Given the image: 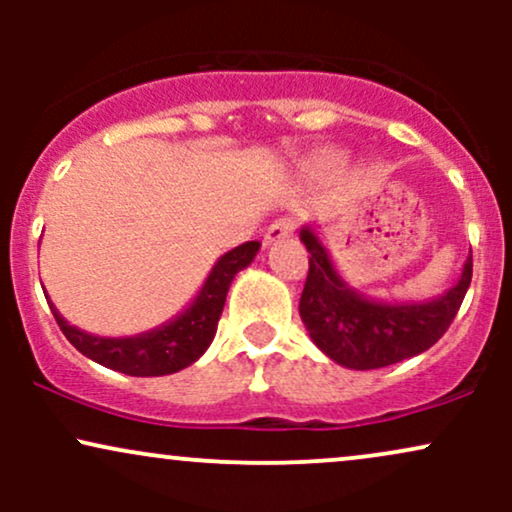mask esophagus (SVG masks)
<instances>
[{
    "label": "esophagus",
    "mask_w": 512,
    "mask_h": 512,
    "mask_svg": "<svg viewBox=\"0 0 512 512\" xmlns=\"http://www.w3.org/2000/svg\"><path fill=\"white\" fill-rule=\"evenodd\" d=\"M293 228H296V221L289 219V216H286V219L274 221L272 226L267 228V233H264V245H272V243H276V240H284V238L293 236Z\"/></svg>",
    "instance_id": "esophagus-1"
}]
</instances>
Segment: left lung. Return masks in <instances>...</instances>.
I'll use <instances>...</instances> for the list:
<instances>
[{
  "label": "left lung",
  "instance_id": "8db88e82",
  "mask_svg": "<svg viewBox=\"0 0 512 512\" xmlns=\"http://www.w3.org/2000/svg\"><path fill=\"white\" fill-rule=\"evenodd\" d=\"M310 267L305 279L301 320L317 349L351 370L385 368L404 361L448 332L472 284V255L457 284L426 303H380L351 289L337 274L327 248L310 226L301 231Z\"/></svg>",
  "mask_w": 512,
  "mask_h": 512
}]
</instances>
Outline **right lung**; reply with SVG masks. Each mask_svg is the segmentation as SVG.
I'll list each match as a JSON object with an SVG mask.
<instances>
[{"label": "right lung", "mask_w": 512, "mask_h": 512, "mask_svg": "<svg viewBox=\"0 0 512 512\" xmlns=\"http://www.w3.org/2000/svg\"><path fill=\"white\" fill-rule=\"evenodd\" d=\"M257 250H260V243L250 240V243L238 245V248L219 257V262L214 264L207 281H204L202 291L197 293L195 301L187 305V310H182L175 320L166 322V325L137 334V337H96V334L81 332L57 313L55 305L48 303L69 344L91 361L117 370V373L134 375V378L178 373V370L192 366L209 349L216 334V325H219L223 303H226L228 286L240 269H245L255 260Z\"/></svg>", "instance_id": "right-lung-1"}]
</instances>
